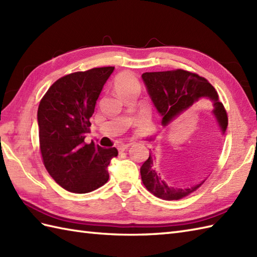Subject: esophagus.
<instances>
[{
    "label": "esophagus",
    "mask_w": 257,
    "mask_h": 257,
    "mask_svg": "<svg viewBox=\"0 0 257 257\" xmlns=\"http://www.w3.org/2000/svg\"><path fill=\"white\" fill-rule=\"evenodd\" d=\"M128 148H129V145H125V144H120L117 147V149H118L119 152H123V151L127 150Z\"/></svg>",
    "instance_id": "1"
}]
</instances>
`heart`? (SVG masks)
Listing matches in <instances>:
<instances>
[{"mask_svg": "<svg viewBox=\"0 0 257 257\" xmlns=\"http://www.w3.org/2000/svg\"><path fill=\"white\" fill-rule=\"evenodd\" d=\"M113 88L117 94L121 97L127 92L134 90H140V84L138 79L130 73L119 74L113 81Z\"/></svg>", "mask_w": 257, "mask_h": 257, "instance_id": "heart-1", "label": "heart"}]
</instances>
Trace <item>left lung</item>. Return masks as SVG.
I'll return each mask as SVG.
<instances>
[{
    "label": "left lung",
    "mask_w": 257,
    "mask_h": 257,
    "mask_svg": "<svg viewBox=\"0 0 257 257\" xmlns=\"http://www.w3.org/2000/svg\"><path fill=\"white\" fill-rule=\"evenodd\" d=\"M143 80L156 109L162 117V125L176 124L180 120L198 113L203 109H212V114L224 135L227 128V114L219 95L209 81L198 74L183 69L167 72L144 73ZM141 180L147 190L162 200H180L203 184V181L190 188H176L161 178L156 168L152 152L140 168Z\"/></svg>",
    "instance_id": "1"
}]
</instances>
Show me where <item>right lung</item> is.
I'll return each instance as SVG.
<instances>
[{
  "instance_id": "add662e5",
  "label": "right lung",
  "mask_w": 257,
  "mask_h": 257,
  "mask_svg": "<svg viewBox=\"0 0 257 257\" xmlns=\"http://www.w3.org/2000/svg\"><path fill=\"white\" fill-rule=\"evenodd\" d=\"M114 67L91 68L64 76L42 98L37 110L43 162L51 177L65 190L88 193L109 179L108 166L118 156L114 148L85 143L89 119Z\"/></svg>"
}]
</instances>
